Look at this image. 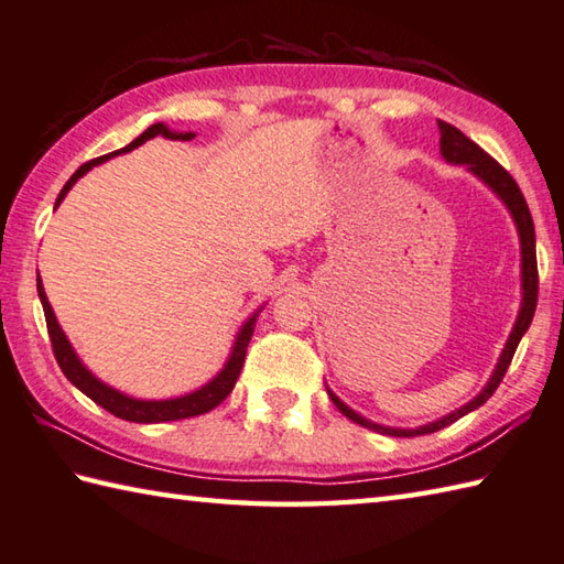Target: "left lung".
Instances as JSON below:
<instances>
[{"label":"left lung","instance_id":"left-lung-1","mask_svg":"<svg viewBox=\"0 0 564 564\" xmlns=\"http://www.w3.org/2000/svg\"><path fill=\"white\" fill-rule=\"evenodd\" d=\"M438 132H442V140H438V145H442V155L446 162H452V165H466L468 172H474V175L486 184V187L494 189L500 202L506 204L510 217H513L516 227H518V237H520V281H523V301H520V313H518V321L513 325V333H510L508 343L503 347V352H500V360L496 365L494 375H490L488 384L480 389V394H476L470 399L468 404H464L456 412L446 414L442 419H436L432 424H424L419 429H392V426H382V424H375L370 419L360 416L357 412H352L350 406H347L343 399H337L330 389H327V394H330L333 404L340 409V412L352 419L355 424H360L365 429H372L377 434H389V436H422V434H434L438 429H444L448 424H454L456 419L466 416L468 412H474L480 404L486 402V399L494 397V392L498 389V384L503 382V377L508 372V365L513 360V355L518 350V343L520 337L528 333V327L532 323V315H535V305H538V256H535V227H532V217H530V209H528V202L523 197V192L516 184V180L508 175L506 167H500L498 162L488 155V152L480 150L474 140L466 138L464 132L458 128L448 126V122L438 120Z\"/></svg>","mask_w":564,"mask_h":564}]
</instances>
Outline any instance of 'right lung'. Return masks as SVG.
Wrapping results in <instances>:
<instances>
[{"instance_id":"right-lung-1","label":"right lung","mask_w":564,"mask_h":564,"mask_svg":"<svg viewBox=\"0 0 564 564\" xmlns=\"http://www.w3.org/2000/svg\"><path fill=\"white\" fill-rule=\"evenodd\" d=\"M167 138V140H192L194 132H175L170 130L165 122H155V126H150L142 135H138L135 140L130 142V145H126L122 150H116L110 152V155H104V158H96L86 162V165H80L74 175H70V180L64 184V189L58 192V199H56V207L61 202H64V197L68 194V189L74 187L78 177H84L86 172L90 167L100 165V162H106L110 158L120 155V152H130L140 148L142 142L150 140V138ZM36 291H39V299H41V305H44V315H46V327H48V337H51V347H54V357L56 362L61 367V372H64L68 377V382L78 387L80 392H84L86 397L94 399L96 404H100L104 409H108L110 414H116L118 419H126V422H138V424H158V422H177V419H187V416H199V414H207L212 412L214 406L221 404L224 399L229 397V392L234 389V384H237L239 380V372L243 367V357H247V347H249V340L253 335V325H256V315H259V311H256L247 323L241 325V330L237 335V340H234V347H231V355L227 365L221 367L217 377H212V380L194 389V392L189 394H182V397H175V399H135V397H128L118 392V389L108 387L106 382H100L98 377L88 370V367L78 360V355L74 347H70L66 333L61 330V325L56 321L54 311H51V303L46 299V291L44 285H41V275L36 273Z\"/></svg>"}]
</instances>
